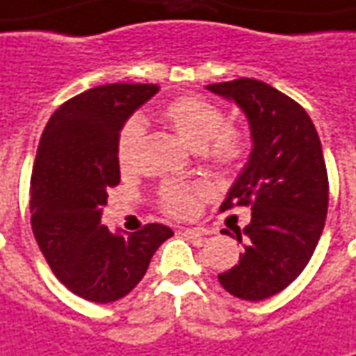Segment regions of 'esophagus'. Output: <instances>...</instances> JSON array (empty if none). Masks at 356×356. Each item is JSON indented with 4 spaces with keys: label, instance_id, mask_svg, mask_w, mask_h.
<instances>
[{
    "label": "esophagus",
    "instance_id": "1",
    "mask_svg": "<svg viewBox=\"0 0 356 356\" xmlns=\"http://www.w3.org/2000/svg\"><path fill=\"white\" fill-rule=\"evenodd\" d=\"M182 234L188 238H203V236H209L213 232L205 227H193V229H184Z\"/></svg>",
    "mask_w": 356,
    "mask_h": 356
}]
</instances>
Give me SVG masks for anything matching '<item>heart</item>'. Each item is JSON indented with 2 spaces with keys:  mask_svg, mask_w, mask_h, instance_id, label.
<instances>
[{
  "mask_svg": "<svg viewBox=\"0 0 356 356\" xmlns=\"http://www.w3.org/2000/svg\"><path fill=\"white\" fill-rule=\"evenodd\" d=\"M166 126L215 166H230L240 159L244 149V137L238 129L225 124V114L219 106L200 97H180L168 102L161 112ZM143 137L139 120H129L118 136V159L122 166L134 163L137 147ZM200 190L195 186L180 182H166L159 190V202L172 217H192L197 209Z\"/></svg>",
  "mask_w": 356,
  "mask_h": 356,
  "instance_id": "b5f03b06",
  "label": "heart"
}]
</instances>
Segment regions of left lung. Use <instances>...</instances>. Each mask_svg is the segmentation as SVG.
I'll use <instances>...</instances> for the list:
<instances>
[{
  "label": "left lung",
  "mask_w": 356,
  "mask_h": 356,
  "mask_svg": "<svg viewBox=\"0 0 356 356\" xmlns=\"http://www.w3.org/2000/svg\"><path fill=\"white\" fill-rule=\"evenodd\" d=\"M207 90L244 112L252 137L248 163L220 205H250L252 220L234 234L222 230L244 240V254L219 283L242 300H264L302 273L322 236L330 200L322 143L305 108L267 83L244 77Z\"/></svg>",
  "instance_id": "left-lung-1"
}]
</instances>
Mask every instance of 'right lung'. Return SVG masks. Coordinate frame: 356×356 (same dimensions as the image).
Here are the masks:
<instances>
[{
  "mask_svg": "<svg viewBox=\"0 0 356 356\" xmlns=\"http://www.w3.org/2000/svg\"><path fill=\"white\" fill-rule=\"evenodd\" d=\"M159 85H102L63 102L46 124L31 178V222L54 275L90 302H114L143 279L174 232L153 222L139 232L100 222L108 190L120 184L118 136Z\"/></svg>",
  "mask_w": 356,
  "mask_h": 356,
  "instance_id": "add662e5",
  "label": "right lung"
}]
</instances>
